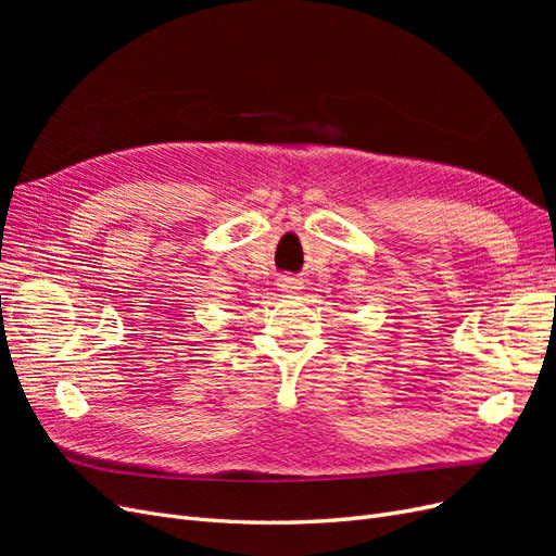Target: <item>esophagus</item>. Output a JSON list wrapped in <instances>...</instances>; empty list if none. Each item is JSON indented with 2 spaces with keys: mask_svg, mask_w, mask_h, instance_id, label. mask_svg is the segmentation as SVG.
Wrapping results in <instances>:
<instances>
[{
  "mask_svg": "<svg viewBox=\"0 0 556 556\" xmlns=\"http://www.w3.org/2000/svg\"><path fill=\"white\" fill-rule=\"evenodd\" d=\"M299 285H301V280H299V278H294V276H282V278H280V288H282L285 292L299 290Z\"/></svg>",
  "mask_w": 556,
  "mask_h": 556,
  "instance_id": "1",
  "label": "esophagus"
}]
</instances>
